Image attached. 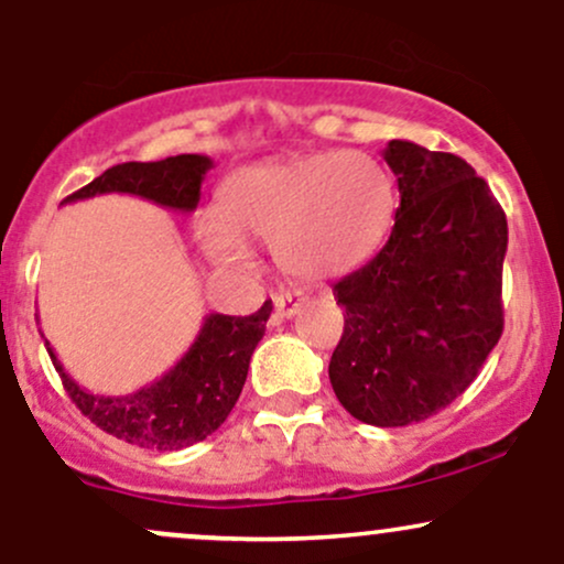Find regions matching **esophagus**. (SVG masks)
Returning a JSON list of instances; mask_svg holds the SVG:
<instances>
[{
	"mask_svg": "<svg viewBox=\"0 0 564 564\" xmlns=\"http://www.w3.org/2000/svg\"><path fill=\"white\" fill-rule=\"evenodd\" d=\"M304 300H307V296H304L302 291H281V294L275 296V313L281 315V318H294L302 310Z\"/></svg>",
	"mask_w": 564,
	"mask_h": 564,
	"instance_id": "esophagus-1",
	"label": "esophagus"
}]
</instances>
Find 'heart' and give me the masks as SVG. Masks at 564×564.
Segmentation results:
<instances>
[{
	"label": "heart",
	"mask_w": 564,
	"mask_h": 564,
	"mask_svg": "<svg viewBox=\"0 0 564 564\" xmlns=\"http://www.w3.org/2000/svg\"><path fill=\"white\" fill-rule=\"evenodd\" d=\"M219 212L196 225L212 262L246 268L249 241H270L278 268L310 281L347 273L379 249L394 217V187L364 151L296 153L232 172Z\"/></svg>",
	"instance_id": "1"
}]
</instances>
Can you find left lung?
<instances>
[{"mask_svg": "<svg viewBox=\"0 0 564 564\" xmlns=\"http://www.w3.org/2000/svg\"><path fill=\"white\" fill-rule=\"evenodd\" d=\"M390 241L334 283L345 334L328 379L358 422L405 426L451 405L503 332L507 215L464 159L390 140Z\"/></svg>", "mask_w": 564, "mask_h": 564, "instance_id": "left-lung-1", "label": "left lung"}]
</instances>
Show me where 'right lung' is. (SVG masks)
<instances>
[{"instance_id": "obj_1", "label": "right lung", "mask_w": 564, "mask_h": 564, "mask_svg": "<svg viewBox=\"0 0 564 564\" xmlns=\"http://www.w3.org/2000/svg\"><path fill=\"white\" fill-rule=\"evenodd\" d=\"M215 161L200 153H180L164 161H127L106 170L63 204L127 193L153 200L174 212H193L200 198V183ZM273 302L254 315L209 313L183 358L164 377L127 394H95L70 379L44 339L55 371L76 408L108 435L151 451H180L200 443L223 426L243 390L249 360L264 336ZM44 336V334H42Z\"/></svg>"}]
</instances>
